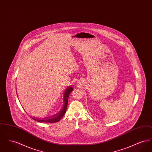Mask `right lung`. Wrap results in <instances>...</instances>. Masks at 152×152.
<instances>
[{
  "mask_svg": "<svg viewBox=\"0 0 152 152\" xmlns=\"http://www.w3.org/2000/svg\"><path fill=\"white\" fill-rule=\"evenodd\" d=\"M72 87H69L66 89L65 91V92L64 94V104L62 107V109L61 110L56 113V115L53 116L44 118L42 120L40 119H37L35 118L34 117H31L33 120H35L37 122L39 123H56L60 121V120L63 117V116L65 115V112L66 111V108H67V105H68V97L71 92L73 91ZM18 96V95H17Z\"/></svg>",
  "mask_w": 152,
  "mask_h": 152,
  "instance_id": "obj_1",
  "label": "right lung"
}]
</instances>
